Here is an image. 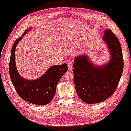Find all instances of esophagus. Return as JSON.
<instances>
[{"label":"esophagus","instance_id":"esophagus-1","mask_svg":"<svg viewBox=\"0 0 131 131\" xmlns=\"http://www.w3.org/2000/svg\"><path fill=\"white\" fill-rule=\"evenodd\" d=\"M68 70L71 71L73 69V62L71 61H70V62L68 63Z\"/></svg>","mask_w":131,"mask_h":131}]
</instances>
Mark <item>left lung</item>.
Instances as JSON below:
<instances>
[{
  "label": "left lung",
  "instance_id": "obj_1",
  "mask_svg": "<svg viewBox=\"0 0 131 131\" xmlns=\"http://www.w3.org/2000/svg\"><path fill=\"white\" fill-rule=\"evenodd\" d=\"M108 49L110 60L103 65H96L88 55L75 57L73 64L76 93L86 103H98L113 94L123 71V52L118 39L110 29L102 37Z\"/></svg>",
  "mask_w": 131,
  "mask_h": 131
}]
</instances>
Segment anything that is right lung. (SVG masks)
Listing matches in <instances>:
<instances>
[{"mask_svg": "<svg viewBox=\"0 0 131 131\" xmlns=\"http://www.w3.org/2000/svg\"><path fill=\"white\" fill-rule=\"evenodd\" d=\"M31 29H26L19 38L15 40L11 50L9 72L13 86L21 98L25 101L35 105H45L51 102L56 92L57 84L61 77L68 71L66 63L53 65L46 73L36 79H28L19 74L16 67L15 49L23 37Z\"/></svg>", "mask_w": 131, "mask_h": 131, "instance_id": "right-lung-1", "label": "right lung"}]
</instances>
